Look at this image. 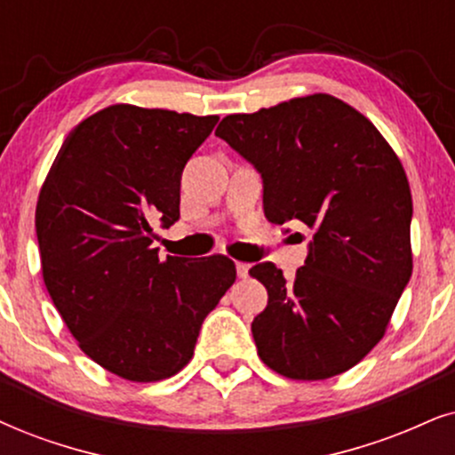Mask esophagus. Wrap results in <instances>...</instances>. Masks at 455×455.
I'll list each match as a JSON object with an SVG mask.
<instances>
[{"label": "esophagus", "mask_w": 455, "mask_h": 455, "mask_svg": "<svg viewBox=\"0 0 455 455\" xmlns=\"http://www.w3.org/2000/svg\"><path fill=\"white\" fill-rule=\"evenodd\" d=\"M247 273H250V264L247 262H237V277L245 279Z\"/></svg>", "instance_id": "1"}]
</instances>
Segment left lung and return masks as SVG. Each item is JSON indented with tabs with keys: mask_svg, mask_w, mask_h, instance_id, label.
<instances>
[{
	"mask_svg": "<svg viewBox=\"0 0 455 455\" xmlns=\"http://www.w3.org/2000/svg\"><path fill=\"white\" fill-rule=\"evenodd\" d=\"M216 136L256 165L270 222L313 228L287 281L273 262L251 321L258 356L290 380H327L382 340L411 277V191L403 164L365 115L331 94L227 115Z\"/></svg>",
	"mask_w": 455,
	"mask_h": 455,
	"instance_id": "obj_1",
	"label": "left lung"
}]
</instances>
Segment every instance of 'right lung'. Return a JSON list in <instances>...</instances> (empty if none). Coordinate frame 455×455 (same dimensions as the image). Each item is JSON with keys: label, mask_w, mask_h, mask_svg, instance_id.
Segmentation results:
<instances>
[{"label": "right lung", "mask_w": 455, "mask_h": 455, "mask_svg": "<svg viewBox=\"0 0 455 455\" xmlns=\"http://www.w3.org/2000/svg\"><path fill=\"white\" fill-rule=\"evenodd\" d=\"M218 119L102 108L65 138L39 191L45 290L79 348L124 380L180 371L237 277L222 254L161 260L151 247L155 218L170 227L180 216L182 170Z\"/></svg>", "instance_id": "right-lung-1"}]
</instances>
